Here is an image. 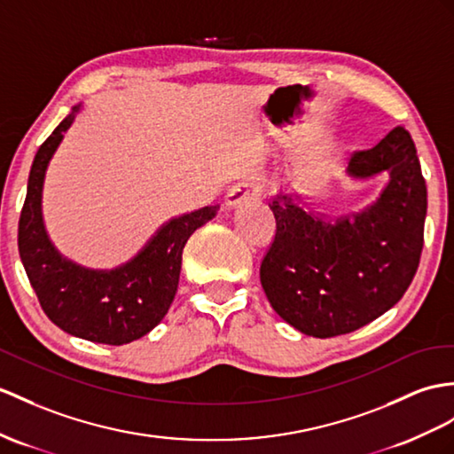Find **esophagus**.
I'll return each mask as SVG.
<instances>
[{
  "mask_svg": "<svg viewBox=\"0 0 454 454\" xmlns=\"http://www.w3.org/2000/svg\"><path fill=\"white\" fill-rule=\"evenodd\" d=\"M263 192V186L258 181L235 183L225 194V207H235L250 200H256Z\"/></svg>",
  "mask_w": 454,
  "mask_h": 454,
  "instance_id": "1",
  "label": "esophagus"
}]
</instances>
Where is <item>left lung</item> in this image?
<instances>
[{
    "label": "left lung",
    "mask_w": 454,
    "mask_h": 454,
    "mask_svg": "<svg viewBox=\"0 0 454 454\" xmlns=\"http://www.w3.org/2000/svg\"><path fill=\"white\" fill-rule=\"evenodd\" d=\"M350 176L389 171V183L362 212L327 219L279 192L270 204L275 239L260 265L271 308L304 335L356 331L401 301L424 247L426 179L411 132L395 127L370 150L355 152Z\"/></svg>",
    "instance_id": "1"
}]
</instances>
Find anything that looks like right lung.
<instances>
[{
    "instance_id": "1",
    "label": "right lung",
    "mask_w": 454,
    "mask_h": 454,
    "mask_svg": "<svg viewBox=\"0 0 454 454\" xmlns=\"http://www.w3.org/2000/svg\"><path fill=\"white\" fill-rule=\"evenodd\" d=\"M79 107L55 127L32 161L19 219V254L42 310L55 325L74 337L119 347L150 333L168 314L186 240L215 217L217 206L168 221L138 256L121 268L98 271L65 260L43 229L42 186L53 152Z\"/></svg>"
}]
</instances>
